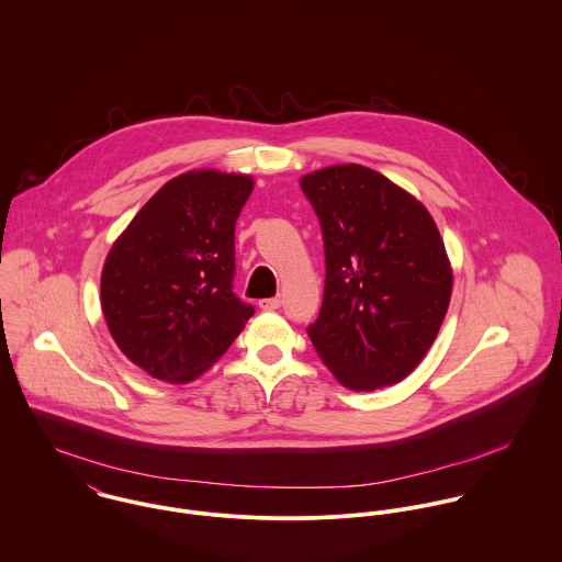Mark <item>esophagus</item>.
I'll use <instances>...</instances> for the list:
<instances>
[{
    "label": "esophagus",
    "instance_id": "34e87169",
    "mask_svg": "<svg viewBox=\"0 0 562 562\" xmlns=\"http://www.w3.org/2000/svg\"><path fill=\"white\" fill-rule=\"evenodd\" d=\"M261 310H279L281 307V299H263L259 301Z\"/></svg>",
    "mask_w": 562,
    "mask_h": 562
}]
</instances>
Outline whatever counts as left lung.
<instances>
[{
    "label": "left lung",
    "mask_w": 562,
    "mask_h": 562,
    "mask_svg": "<svg viewBox=\"0 0 562 562\" xmlns=\"http://www.w3.org/2000/svg\"><path fill=\"white\" fill-rule=\"evenodd\" d=\"M301 188L326 257L312 344L344 387H390L419 366L446 318L452 266L441 234L422 201L361 164L307 172Z\"/></svg>",
    "instance_id": "left-lung-1"
}]
</instances>
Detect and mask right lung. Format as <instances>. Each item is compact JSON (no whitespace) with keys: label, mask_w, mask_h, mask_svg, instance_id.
<instances>
[{"label":"right lung","mask_w":562,"mask_h":562,"mask_svg":"<svg viewBox=\"0 0 562 562\" xmlns=\"http://www.w3.org/2000/svg\"><path fill=\"white\" fill-rule=\"evenodd\" d=\"M252 177L188 170L140 207L101 270V312L121 352L186 385L234 344L252 307L232 292L234 232Z\"/></svg>","instance_id":"add662e5"}]
</instances>
